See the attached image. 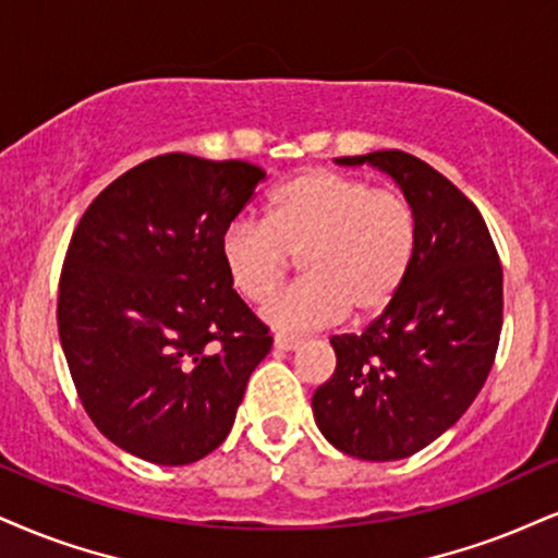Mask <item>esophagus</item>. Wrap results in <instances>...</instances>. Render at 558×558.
<instances>
[{"instance_id":"1","label":"esophagus","mask_w":558,"mask_h":558,"mask_svg":"<svg viewBox=\"0 0 558 558\" xmlns=\"http://www.w3.org/2000/svg\"><path fill=\"white\" fill-rule=\"evenodd\" d=\"M300 343H302L300 336H277V339H274V347L281 349V352H294Z\"/></svg>"}]
</instances>
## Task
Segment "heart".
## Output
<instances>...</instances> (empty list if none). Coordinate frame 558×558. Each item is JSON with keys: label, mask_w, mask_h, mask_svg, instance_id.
I'll use <instances>...</instances> for the list:
<instances>
[{"label": "heart", "mask_w": 558, "mask_h": 558, "mask_svg": "<svg viewBox=\"0 0 558 558\" xmlns=\"http://www.w3.org/2000/svg\"><path fill=\"white\" fill-rule=\"evenodd\" d=\"M418 222L409 198L360 178L315 168L274 191L266 222L235 219L219 238V258L240 298L264 302L300 256L305 279L266 305L277 331L331 326L352 311L383 313L416 258Z\"/></svg>", "instance_id": "obj_1"}]
</instances>
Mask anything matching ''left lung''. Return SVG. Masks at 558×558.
Returning a JSON list of instances; mask_svg holds the SVG:
<instances>
[{
    "instance_id": "obj_1",
    "label": "left lung",
    "mask_w": 558,
    "mask_h": 558,
    "mask_svg": "<svg viewBox=\"0 0 558 558\" xmlns=\"http://www.w3.org/2000/svg\"><path fill=\"white\" fill-rule=\"evenodd\" d=\"M336 162L388 173L418 222L401 292L360 336H333L336 369L313 396L336 450L385 463L435 442L484 388L501 333V264L481 211L432 165L401 149Z\"/></svg>"
}]
</instances>
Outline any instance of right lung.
<instances>
[{"label":"right lung","mask_w":558,"mask_h":558,"mask_svg":"<svg viewBox=\"0 0 558 558\" xmlns=\"http://www.w3.org/2000/svg\"><path fill=\"white\" fill-rule=\"evenodd\" d=\"M266 173L170 153L82 215L59 279V339L95 426L132 456L189 465L225 442L271 336L227 281L219 238Z\"/></svg>","instance_id":"obj_1"}]
</instances>
